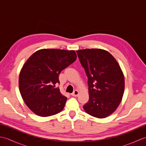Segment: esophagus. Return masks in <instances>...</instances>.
Segmentation results:
<instances>
[{"label": "esophagus", "instance_id": "1", "mask_svg": "<svg viewBox=\"0 0 146 146\" xmlns=\"http://www.w3.org/2000/svg\"><path fill=\"white\" fill-rule=\"evenodd\" d=\"M78 94H79V91L77 90H75L71 94V95L73 96V97H77V96L78 95Z\"/></svg>", "mask_w": 146, "mask_h": 146}]
</instances>
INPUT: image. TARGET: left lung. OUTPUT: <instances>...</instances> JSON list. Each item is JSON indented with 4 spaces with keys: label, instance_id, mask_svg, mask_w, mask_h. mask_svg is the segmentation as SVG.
<instances>
[{
    "label": "left lung",
    "instance_id": "obj_1",
    "mask_svg": "<svg viewBox=\"0 0 146 146\" xmlns=\"http://www.w3.org/2000/svg\"><path fill=\"white\" fill-rule=\"evenodd\" d=\"M88 78L89 100L83 108L90 115L102 119L119 106L124 92L122 71L115 59L100 49L76 51Z\"/></svg>",
    "mask_w": 146,
    "mask_h": 146
}]
</instances>
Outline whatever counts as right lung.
<instances>
[{
  "label": "right lung",
  "mask_w": 146,
  "mask_h": 146,
  "mask_svg": "<svg viewBox=\"0 0 146 146\" xmlns=\"http://www.w3.org/2000/svg\"><path fill=\"white\" fill-rule=\"evenodd\" d=\"M76 59L75 51L42 49L31 56L23 65L19 79L22 98L34 113L41 117L63 109L67 98L56 85L61 71Z\"/></svg>",
  "instance_id": "obj_1"
}]
</instances>
